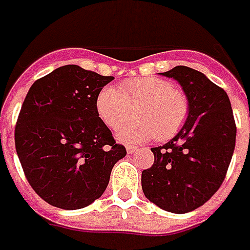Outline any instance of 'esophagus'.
Here are the masks:
<instances>
[{"label":"esophagus","instance_id":"34e87169","mask_svg":"<svg viewBox=\"0 0 250 250\" xmlns=\"http://www.w3.org/2000/svg\"><path fill=\"white\" fill-rule=\"evenodd\" d=\"M136 150H138V147H136V146H126V151H128L129 154L135 153Z\"/></svg>","mask_w":250,"mask_h":250}]
</instances>
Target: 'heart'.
I'll use <instances>...</instances> for the list:
<instances>
[{"instance_id":"heart-1","label":"heart","mask_w":250,"mask_h":250,"mask_svg":"<svg viewBox=\"0 0 250 250\" xmlns=\"http://www.w3.org/2000/svg\"><path fill=\"white\" fill-rule=\"evenodd\" d=\"M136 110L138 121L118 133L125 143L171 139L182 129L189 114L187 96L174 84L160 78H138L122 83L120 89L104 86L96 97L100 120L112 130L132 120Z\"/></svg>"}]
</instances>
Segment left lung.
Returning a JSON list of instances; mask_svg holds the SVG:
<instances>
[{
  "label": "left lung",
  "mask_w": 250,
  "mask_h": 250,
  "mask_svg": "<svg viewBox=\"0 0 250 250\" xmlns=\"http://www.w3.org/2000/svg\"><path fill=\"white\" fill-rule=\"evenodd\" d=\"M161 75L181 84L189 114L172 139L151 149L154 163L142 172V189L160 208L184 214L221 187L235 149V120L226 91L202 72L178 65Z\"/></svg>",
  "instance_id": "obj_1"
}]
</instances>
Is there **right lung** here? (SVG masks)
I'll list each match as a JSON object with an SVG mask.
<instances>
[{"mask_svg": "<svg viewBox=\"0 0 250 250\" xmlns=\"http://www.w3.org/2000/svg\"><path fill=\"white\" fill-rule=\"evenodd\" d=\"M112 79L65 65L37 79L26 94L15 147L30 187L51 206H89L126 156L96 111L99 91Z\"/></svg>", "mask_w": 250, "mask_h": 250, "instance_id": "obj_1", "label": "right lung"}]
</instances>
